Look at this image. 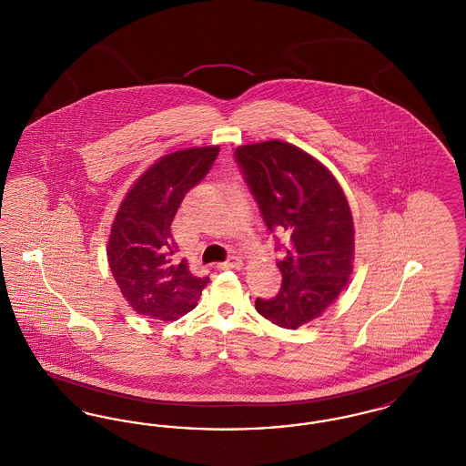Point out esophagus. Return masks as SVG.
Here are the masks:
<instances>
[{
  "instance_id": "esophagus-1",
  "label": "esophagus",
  "mask_w": 466,
  "mask_h": 466,
  "mask_svg": "<svg viewBox=\"0 0 466 466\" xmlns=\"http://www.w3.org/2000/svg\"><path fill=\"white\" fill-rule=\"evenodd\" d=\"M243 267V258L239 257H228L222 264V268H239Z\"/></svg>"
}]
</instances>
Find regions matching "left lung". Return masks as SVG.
I'll use <instances>...</instances> for the list:
<instances>
[{"instance_id": "obj_1", "label": "left lung", "mask_w": 466, "mask_h": 466, "mask_svg": "<svg viewBox=\"0 0 466 466\" xmlns=\"http://www.w3.org/2000/svg\"><path fill=\"white\" fill-rule=\"evenodd\" d=\"M236 160L267 228L289 239L278 262L281 289L272 299H257L255 308L274 325L295 330L319 318L350 281L355 258L350 204L319 160L285 141L238 147Z\"/></svg>"}]
</instances>
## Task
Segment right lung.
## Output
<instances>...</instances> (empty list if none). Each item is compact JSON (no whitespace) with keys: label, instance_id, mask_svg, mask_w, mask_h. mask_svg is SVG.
<instances>
[{"label":"right lung","instance_id":"add662e5","mask_svg":"<svg viewBox=\"0 0 466 466\" xmlns=\"http://www.w3.org/2000/svg\"><path fill=\"white\" fill-rule=\"evenodd\" d=\"M220 147L177 150L160 157L131 187L111 225V274L137 314L175 321L198 306L209 278H198L187 260L177 264L171 223L185 194L211 169Z\"/></svg>","mask_w":466,"mask_h":466}]
</instances>
